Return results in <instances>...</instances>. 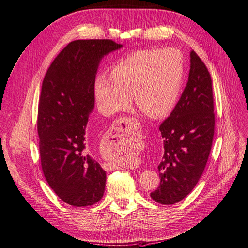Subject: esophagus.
Returning <instances> with one entry per match:
<instances>
[{"mask_svg": "<svg viewBox=\"0 0 248 248\" xmlns=\"http://www.w3.org/2000/svg\"><path fill=\"white\" fill-rule=\"evenodd\" d=\"M136 121L134 118H127V117H122L117 119V121L114 122L112 127H111V131H113L117 134V136H119V137H123V136H124V134L126 135L127 132L132 131L133 129H135V124ZM105 166V169L111 171V170H115V169H118V166L116 165H112V164H105L104 165Z\"/></svg>", "mask_w": 248, "mask_h": 248, "instance_id": "1", "label": "esophagus"}]
</instances>
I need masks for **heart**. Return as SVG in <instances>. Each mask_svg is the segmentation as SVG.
<instances>
[{
    "label": "heart",
    "instance_id": "1",
    "mask_svg": "<svg viewBox=\"0 0 248 248\" xmlns=\"http://www.w3.org/2000/svg\"><path fill=\"white\" fill-rule=\"evenodd\" d=\"M185 62L176 49L150 48L135 51L111 67L110 77L99 74L94 98L100 113L112 115L125 109L131 97L150 117L169 114L180 97Z\"/></svg>",
    "mask_w": 248,
    "mask_h": 248
}]
</instances>
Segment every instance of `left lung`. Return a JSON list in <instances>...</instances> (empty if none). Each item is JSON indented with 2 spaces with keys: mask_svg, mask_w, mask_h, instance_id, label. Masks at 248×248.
Wrapping results in <instances>:
<instances>
[{
  "mask_svg": "<svg viewBox=\"0 0 248 248\" xmlns=\"http://www.w3.org/2000/svg\"><path fill=\"white\" fill-rule=\"evenodd\" d=\"M212 80L208 69L190 51L188 81L170 116L159 125L164 155L157 166L158 187L150 194L155 202L172 205L185 199L202 176L214 135Z\"/></svg>",
  "mask_w": 248,
  "mask_h": 248,
  "instance_id": "left-lung-1",
  "label": "left lung"
}]
</instances>
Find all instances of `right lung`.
Instances as JSON below:
<instances>
[{
  "label": "right lung",
  "mask_w": 248,
  "mask_h": 248,
  "mask_svg": "<svg viewBox=\"0 0 248 248\" xmlns=\"http://www.w3.org/2000/svg\"><path fill=\"white\" fill-rule=\"evenodd\" d=\"M122 46L109 39L75 40L43 79L37 121L42 171L58 197L74 207L93 205L105 191L106 172L91 154L85 130L99 63Z\"/></svg>",
  "instance_id": "right-lung-1"
}]
</instances>
